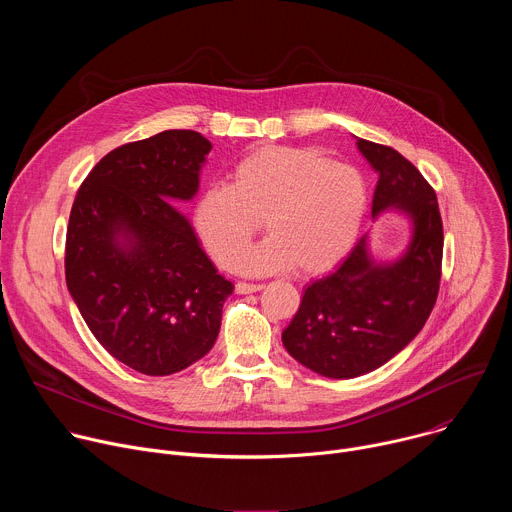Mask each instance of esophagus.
I'll list each match as a JSON object with an SVG mask.
<instances>
[{
	"mask_svg": "<svg viewBox=\"0 0 512 512\" xmlns=\"http://www.w3.org/2000/svg\"><path fill=\"white\" fill-rule=\"evenodd\" d=\"M263 287H265L263 283H247V281H239V283L235 285V291H237V294L245 296V294H253V291H261Z\"/></svg>",
	"mask_w": 512,
	"mask_h": 512,
	"instance_id": "esophagus-1",
	"label": "esophagus"
}]
</instances>
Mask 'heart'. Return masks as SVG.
Segmentation results:
<instances>
[{
  "label": "heart",
  "mask_w": 512,
  "mask_h": 512,
  "mask_svg": "<svg viewBox=\"0 0 512 512\" xmlns=\"http://www.w3.org/2000/svg\"><path fill=\"white\" fill-rule=\"evenodd\" d=\"M367 208L369 188L356 168L304 148L263 145L233 166L229 184L200 194L194 223L225 269L322 273L352 249ZM261 220L270 239L244 258Z\"/></svg>",
  "instance_id": "heart-1"
}]
</instances>
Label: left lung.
Here are the masks:
<instances>
[{
	"mask_svg": "<svg viewBox=\"0 0 512 512\" xmlns=\"http://www.w3.org/2000/svg\"><path fill=\"white\" fill-rule=\"evenodd\" d=\"M356 145L379 176L373 218L397 210L411 237L397 259L377 261L364 235L334 273L308 283L281 340L306 369L328 379L367 375L399 354L429 318L442 277L444 227L433 188L389 145Z\"/></svg>",
	"mask_w": 512,
	"mask_h": 512,
	"instance_id": "8db88e82",
	"label": "left lung"
}]
</instances>
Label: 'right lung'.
<instances>
[{"mask_svg":"<svg viewBox=\"0 0 512 512\" xmlns=\"http://www.w3.org/2000/svg\"><path fill=\"white\" fill-rule=\"evenodd\" d=\"M210 150L190 129L125 143L91 170L70 210V296L99 344L141 375H174L200 360L233 294L172 206L194 198Z\"/></svg>","mask_w":512,"mask_h":512,"instance_id":"obj_1","label":"right lung"}]
</instances>
